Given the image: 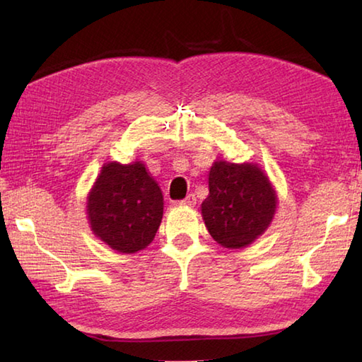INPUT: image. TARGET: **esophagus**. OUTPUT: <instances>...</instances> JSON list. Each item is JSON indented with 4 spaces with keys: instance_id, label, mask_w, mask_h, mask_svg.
<instances>
[{
    "instance_id": "obj_1",
    "label": "esophagus",
    "mask_w": 362,
    "mask_h": 362,
    "mask_svg": "<svg viewBox=\"0 0 362 362\" xmlns=\"http://www.w3.org/2000/svg\"><path fill=\"white\" fill-rule=\"evenodd\" d=\"M180 205H185V206H194L196 205V197H194V194H188L185 199H183V201H180L179 202Z\"/></svg>"
}]
</instances>
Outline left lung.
Masks as SVG:
<instances>
[{"label": "left lung", "mask_w": 362, "mask_h": 362, "mask_svg": "<svg viewBox=\"0 0 362 362\" xmlns=\"http://www.w3.org/2000/svg\"><path fill=\"white\" fill-rule=\"evenodd\" d=\"M209 189L201 205L202 218L222 247H247L271 226L279 197L269 175L257 163L218 158L210 168Z\"/></svg>", "instance_id": "left-lung-1"}]
</instances>
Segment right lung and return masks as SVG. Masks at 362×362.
Here are the masks:
<instances>
[{
  "label": "right lung",
  "mask_w": 362,
  "mask_h": 362,
  "mask_svg": "<svg viewBox=\"0 0 362 362\" xmlns=\"http://www.w3.org/2000/svg\"><path fill=\"white\" fill-rule=\"evenodd\" d=\"M161 218L163 194L143 161L103 165L87 196V219L98 240L119 253H136L156 238Z\"/></svg>",
  "instance_id": "right-lung-1"
}]
</instances>
